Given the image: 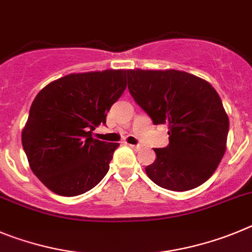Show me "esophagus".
<instances>
[{"instance_id": "obj_1", "label": "esophagus", "mask_w": 252, "mask_h": 252, "mask_svg": "<svg viewBox=\"0 0 252 252\" xmlns=\"http://www.w3.org/2000/svg\"><path fill=\"white\" fill-rule=\"evenodd\" d=\"M128 146L130 147V148L133 149V151H139V149L142 148V147H140V146H134V144H128Z\"/></svg>"}]
</instances>
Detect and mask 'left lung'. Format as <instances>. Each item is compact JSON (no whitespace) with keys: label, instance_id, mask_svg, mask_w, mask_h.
<instances>
[{"label":"left lung","instance_id":"8db88e82","mask_svg":"<svg viewBox=\"0 0 252 252\" xmlns=\"http://www.w3.org/2000/svg\"><path fill=\"white\" fill-rule=\"evenodd\" d=\"M128 89L153 124H168L169 144L146 167L159 187L183 192L210 178L226 151L228 117L210 83L180 70H126Z\"/></svg>","mask_w":252,"mask_h":252}]
</instances>
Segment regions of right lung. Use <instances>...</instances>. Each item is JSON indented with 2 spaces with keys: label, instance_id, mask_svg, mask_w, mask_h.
<instances>
[{
  "label": "right lung",
  "instance_id": "add662e5",
  "mask_svg": "<svg viewBox=\"0 0 252 252\" xmlns=\"http://www.w3.org/2000/svg\"><path fill=\"white\" fill-rule=\"evenodd\" d=\"M126 88V70L69 74L36 95L22 130L31 171L50 191L79 196L109 171L118 143L92 137Z\"/></svg>",
  "mask_w": 252,
  "mask_h": 252
}]
</instances>
